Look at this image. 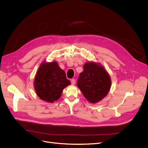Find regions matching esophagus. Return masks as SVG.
Segmentation results:
<instances>
[{
    "label": "esophagus",
    "mask_w": 148,
    "mask_h": 148,
    "mask_svg": "<svg viewBox=\"0 0 148 148\" xmlns=\"http://www.w3.org/2000/svg\"><path fill=\"white\" fill-rule=\"evenodd\" d=\"M75 83H76L75 79H71V84H72V85H75Z\"/></svg>",
    "instance_id": "esophagus-1"
}]
</instances>
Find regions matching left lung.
<instances>
[{
  "mask_svg": "<svg viewBox=\"0 0 148 148\" xmlns=\"http://www.w3.org/2000/svg\"><path fill=\"white\" fill-rule=\"evenodd\" d=\"M111 82L110 77L103 66L89 62L84 64V71L79 75L77 85L89 102L96 103L107 95Z\"/></svg>",
  "mask_w": 148,
  "mask_h": 148,
  "instance_id": "left-lung-1",
  "label": "left lung"
}]
</instances>
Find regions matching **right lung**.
I'll use <instances>...</instances> for the list:
<instances>
[{"label":"right lung","mask_w":148,"mask_h":148,"mask_svg":"<svg viewBox=\"0 0 148 148\" xmlns=\"http://www.w3.org/2000/svg\"><path fill=\"white\" fill-rule=\"evenodd\" d=\"M71 84L64 71L56 62L42 63L35 77L34 88L42 100L53 103L59 99L63 89Z\"/></svg>","instance_id":"obj_1"}]
</instances>
